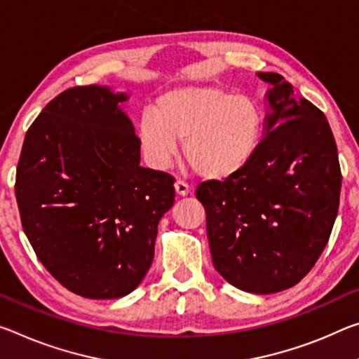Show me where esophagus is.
Segmentation results:
<instances>
[{"label":"esophagus","instance_id":"obj_1","mask_svg":"<svg viewBox=\"0 0 359 359\" xmlns=\"http://www.w3.org/2000/svg\"><path fill=\"white\" fill-rule=\"evenodd\" d=\"M174 189L179 196H187L190 193V187H189V184H185L184 180H175Z\"/></svg>","mask_w":359,"mask_h":359}]
</instances>
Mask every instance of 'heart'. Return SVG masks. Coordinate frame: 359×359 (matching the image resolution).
<instances>
[{"label":"heart","mask_w":359,"mask_h":359,"mask_svg":"<svg viewBox=\"0 0 359 359\" xmlns=\"http://www.w3.org/2000/svg\"><path fill=\"white\" fill-rule=\"evenodd\" d=\"M264 119L251 99L217 88H179L163 94L137 123L139 147L163 169L184 140V158L201 177L224 180L248 166L257 151Z\"/></svg>","instance_id":"b5f03b06"}]
</instances>
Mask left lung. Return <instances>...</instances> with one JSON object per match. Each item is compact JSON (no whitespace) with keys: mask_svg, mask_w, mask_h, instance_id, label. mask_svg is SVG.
Listing matches in <instances>:
<instances>
[{"mask_svg":"<svg viewBox=\"0 0 359 359\" xmlns=\"http://www.w3.org/2000/svg\"><path fill=\"white\" fill-rule=\"evenodd\" d=\"M257 76L270 84L265 137L241 172L204 182L196 198L206 209L215 270L241 291L273 294L295 286L320 259L337 217L342 172L320 108L278 73Z\"/></svg>","mask_w":359,"mask_h":359,"instance_id":"left-lung-1","label":"left lung"}]
</instances>
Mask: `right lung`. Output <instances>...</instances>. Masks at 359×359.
<instances>
[{
  "mask_svg": "<svg viewBox=\"0 0 359 359\" xmlns=\"http://www.w3.org/2000/svg\"><path fill=\"white\" fill-rule=\"evenodd\" d=\"M107 86L64 90L28 128L15 174L20 222L62 286L118 299L149 271L174 177L140 166L133 121Z\"/></svg>",
  "mask_w": 359,
  "mask_h": 359,
  "instance_id": "right-lung-1",
  "label": "right lung"
}]
</instances>
